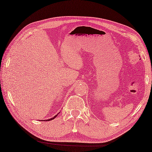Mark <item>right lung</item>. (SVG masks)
Wrapping results in <instances>:
<instances>
[{"label": "right lung", "instance_id": "obj_1", "mask_svg": "<svg viewBox=\"0 0 152 152\" xmlns=\"http://www.w3.org/2000/svg\"><path fill=\"white\" fill-rule=\"evenodd\" d=\"M58 114H56V115H55V116H54V117H53V118H50V119H48V120H46V121H51V120H53V119H54V118H55L56 117V116H58Z\"/></svg>", "mask_w": 152, "mask_h": 152}]
</instances>
